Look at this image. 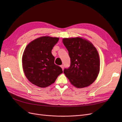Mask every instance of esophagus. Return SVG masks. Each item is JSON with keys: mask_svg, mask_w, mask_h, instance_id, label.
<instances>
[{"mask_svg": "<svg viewBox=\"0 0 122 122\" xmlns=\"http://www.w3.org/2000/svg\"><path fill=\"white\" fill-rule=\"evenodd\" d=\"M61 69H62V70H64V65H61Z\"/></svg>", "mask_w": 122, "mask_h": 122, "instance_id": "34e87169", "label": "esophagus"}]
</instances>
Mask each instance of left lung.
<instances>
[{"label": "left lung", "instance_id": "left-lung-1", "mask_svg": "<svg viewBox=\"0 0 122 122\" xmlns=\"http://www.w3.org/2000/svg\"><path fill=\"white\" fill-rule=\"evenodd\" d=\"M62 42L67 49L71 65L64 69L70 82L77 88L90 86L96 79L100 71V59L93 44L80 37L64 38Z\"/></svg>", "mask_w": 122, "mask_h": 122}]
</instances>
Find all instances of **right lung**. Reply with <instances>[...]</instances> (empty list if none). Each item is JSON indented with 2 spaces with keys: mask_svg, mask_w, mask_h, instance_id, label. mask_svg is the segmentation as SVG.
Returning <instances> with one entry per match:
<instances>
[{
  "mask_svg": "<svg viewBox=\"0 0 122 122\" xmlns=\"http://www.w3.org/2000/svg\"><path fill=\"white\" fill-rule=\"evenodd\" d=\"M58 38L41 36L29 43L22 56V66L25 75L36 86L46 87L53 83L62 69L54 64L51 53Z\"/></svg>",
  "mask_w": 122,
  "mask_h": 122,
  "instance_id": "add662e5",
  "label": "right lung"
}]
</instances>
